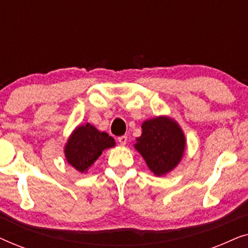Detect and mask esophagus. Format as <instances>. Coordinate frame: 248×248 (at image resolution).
<instances>
[{"instance_id":"esophagus-1","label":"esophagus","mask_w":248,"mask_h":248,"mask_svg":"<svg viewBox=\"0 0 248 248\" xmlns=\"http://www.w3.org/2000/svg\"><path fill=\"white\" fill-rule=\"evenodd\" d=\"M117 140H118V142H120L121 145H125V144H126V142H127V137H125V135H123V137L118 138Z\"/></svg>"}]
</instances>
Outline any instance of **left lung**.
Listing matches in <instances>:
<instances>
[{"mask_svg":"<svg viewBox=\"0 0 248 248\" xmlns=\"http://www.w3.org/2000/svg\"><path fill=\"white\" fill-rule=\"evenodd\" d=\"M142 134L134 149L154 175L164 176L177 167L184 155L186 138L174 118L160 115L142 123Z\"/></svg>","mask_w":248,"mask_h":248,"instance_id":"8db88e82","label":"left lung"}]
</instances>
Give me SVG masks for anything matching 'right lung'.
Listing matches in <instances>:
<instances>
[{
	"label": "right lung",
	"instance_id": "add662e5",
	"mask_svg": "<svg viewBox=\"0 0 248 248\" xmlns=\"http://www.w3.org/2000/svg\"><path fill=\"white\" fill-rule=\"evenodd\" d=\"M115 140L106 132H101L93 124L78 125L70 134L64 155L67 164L81 174H86L104 150L115 147Z\"/></svg>",
	"mask_w": 248,
	"mask_h": 248
}]
</instances>
